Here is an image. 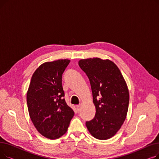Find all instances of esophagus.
Returning a JSON list of instances; mask_svg holds the SVG:
<instances>
[{
    "mask_svg": "<svg viewBox=\"0 0 159 159\" xmlns=\"http://www.w3.org/2000/svg\"><path fill=\"white\" fill-rule=\"evenodd\" d=\"M76 107H77V110L78 112L80 111V105H77L76 106Z\"/></svg>",
    "mask_w": 159,
    "mask_h": 159,
    "instance_id": "1",
    "label": "esophagus"
}]
</instances>
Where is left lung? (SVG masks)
<instances>
[{
  "instance_id": "obj_1",
  "label": "left lung",
  "mask_w": 159,
  "mask_h": 159,
  "mask_svg": "<svg viewBox=\"0 0 159 159\" xmlns=\"http://www.w3.org/2000/svg\"><path fill=\"white\" fill-rule=\"evenodd\" d=\"M79 65L89 80L96 109L95 117L86 126L95 138L109 139L126 118L129 101L126 82L117 66L109 59H80Z\"/></svg>"
}]
</instances>
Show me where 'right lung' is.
Returning <instances> with one entry per match:
<instances>
[{
    "label": "right lung",
    "mask_w": 159,
    "mask_h": 159,
    "mask_svg": "<svg viewBox=\"0 0 159 159\" xmlns=\"http://www.w3.org/2000/svg\"><path fill=\"white\" fill-rule=\"evenodd\" d=\"M70 61L42 64L33 73L26 100L30 119L40 134L56 139L66 133L74 111L66 104L62 77Z\"/></svg>",
    "instance_id": "obj_1"
}]
</instances>
